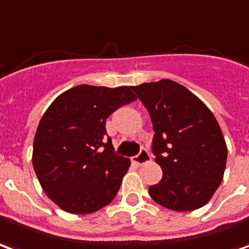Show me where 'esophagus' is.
I'll list each match as a JSON object with an SVG mask.
<instances>
[{
	"label": "esophagus",
	"instance_id": "34e87169",
	"mask_svg": "<svg viewBox=\"0 0 249 249\" xmlns=\"http://www.w3.org/2000/svg\"><path fill=\"white\" fill-rule=\"evenodd\" d=\"M132 159H134V163H137V164L141 166V164H144V163L148 162L151 159V155H150V152L147 151L146 148H142L137 157H134Z\"/></svg>",
	"mask_w": 249,
	"mask_h": 249
}]
</instances>
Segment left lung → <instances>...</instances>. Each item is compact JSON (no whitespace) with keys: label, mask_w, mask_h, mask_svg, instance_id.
I'll return each instance as SVG.
<instances>
[{"label":"left lung","mask_w":249,"mask_h":249,"mask_svg":"<svg viewBox=\"0 0 249 249\" xmlns=\"http://www.w3.org/2000/svg\"><path fill=\"white\" fill-rule=\"evenodd\" d=\"M150 114L152 152L163 178L148 188L158 204L172 211L197 210L223 180L227 146L210 108L182 85L162 79L131 86Z\"/></svg>","instance_id":"8db88e82"}]
</instances>
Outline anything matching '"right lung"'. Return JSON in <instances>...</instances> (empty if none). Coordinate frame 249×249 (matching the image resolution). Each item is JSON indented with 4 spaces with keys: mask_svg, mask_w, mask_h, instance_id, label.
Here are the masks:
<instances>
[{
    "mask_svg": "<svg viewBox=\"0 0 249 249\" xmlns=\"http://www.w3.org/2000/svg\"><path fill=\"white\" fill-rule=\"evenodd\" d=\"M137 99L131 86L81 85L49 106L33 144L43 191L63 211L91 213L115 197L130 160L114 151L106 119Z\"/></svg>",
    "mask_w": 249,
    "mask_h": 249,
    "instance_id": "1",
    "label": "right lung"
}]
</instances>
